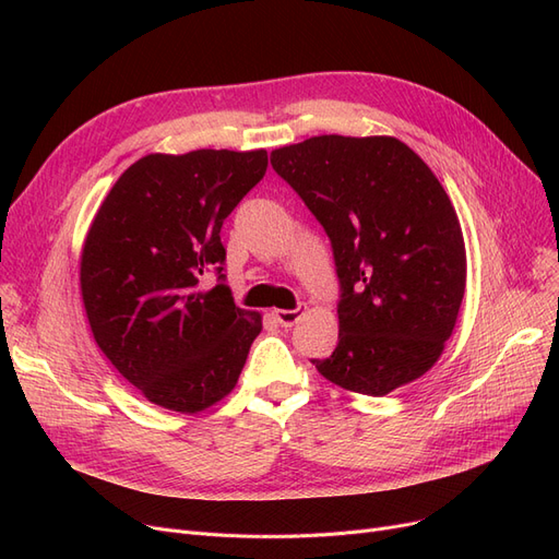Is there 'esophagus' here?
Listing matches in <instances>:
<instances>
[{"label":"esophagus","instance_id":"esophagus-1","mask_svg":"<svg viewBox=\"0 0 559 559\" xmlns=\"http://www.w3.org/2000/svg\"><path fill=\"white\" fill-rule=\"evenodd\" d=\"M304 316V306H295V309H276L274 318L281 328H293L295 322Z\"/></svg>","mask_w":559,"mask_h":559}]
</instances>
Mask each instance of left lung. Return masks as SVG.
Here are the masks:
<instances>
[{"mask_svg": "<svg viewBox=\"0 0 559 559\" xmlns=\"http://www.w3.org/2000/svg\"><path fill=\"white\" fill-rule=\"evenodd\" d=\"M272 167L332 243L338 344L316 369L369 397L416 381L453 334L466 283L439 178L392 136H311L274 151Z\"/></svg>", "mask_w": 559, "mask_h": 559, "instance_id": "obj_1", "label": "left lung"}]
</instances>
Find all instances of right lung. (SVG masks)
I'll return each mask as SVG.
<instances>
[{
  "label": "right lung",
  "instance_id": "add662e5",
  "mask_svg": "<svg viewBox=\"0 0 559 559\" xmlns=\"http://www.w3.org/2000/svg\"><path fill=\"white\" fill-rule=\"evenodd\" d=\"M266 171V151L146 155L99 206L81 255L97 346L148 402L204 411L237 385L262 320L225 285L227 215Z\"/></svg>",
  "mask_w": 559,
  "mask_h": 559
}]
</instances>
